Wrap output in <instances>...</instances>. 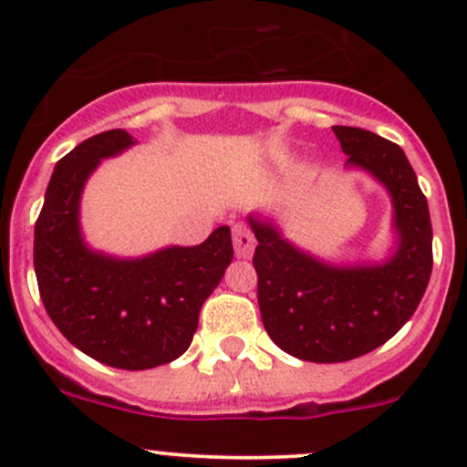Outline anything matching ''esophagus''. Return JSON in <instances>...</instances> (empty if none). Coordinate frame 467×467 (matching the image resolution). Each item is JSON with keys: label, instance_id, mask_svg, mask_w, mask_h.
Instances as JSON below:
<instances>
[{"label": "esophagus", "instance_id": "34e87169", "mask_svg": "<svg viewBox=\"0 0 467 467\" xmlns=\"http://www.w3.org/2000/svg\"><path fill=\"white\" fill-rule=\"evenodd\" d=\"M233 242H234V255H237L239 260H248V257L253 255V251H255V237H253L251 230L244 228V225H234Z\"/></svg>", "mask_w": 467, "mask_h": 467}]
</instances>
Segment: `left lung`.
Returning a JSON list of instances; mask_svg holds the SVG:
<instances>
[{
  "label": "left lung",
  "instance_id": "1",
  "mask_svg": "<svg viewBox=\"0 0 467 467\" xmlns=\"http://www.w3.org/2000/svg\"><path fill=\"white\" fill-rule=\"evenodd\" d=\"M348 171H364L390 199L393 246L381 260L332 262L285 237L273 214L251 212L262 323L277 348L338 364L389 341L416 312L431 275V221L416 171L398 144L355 126H332Z\"/></svg>",
  "mask_w": 467,
  "mask_h": 467
}]
</instances>
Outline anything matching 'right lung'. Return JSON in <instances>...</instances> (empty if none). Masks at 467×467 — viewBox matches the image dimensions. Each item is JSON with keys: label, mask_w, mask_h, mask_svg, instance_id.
Returning <instances> with one entry per match:
<instances>
[{"label": "right lung", "mask_w": 467, "mask_h": 467, "mask_svg": "<svg viewBox=\"0 0 467 467\" xmlns=\"http://www.w3.org/2000/svg\"><path fill=\"white\" fill-rule=\"evenodd\" d=\"M135 144L126 130H106L58 160L33 239L37 289L51 321L74 348L121 370L178 359L233 262L228 225L199 246H164L142 257L89 246L81 225L86 182L103 160Z\"/></svg>", "instance_id": "1"}]
</instances>
